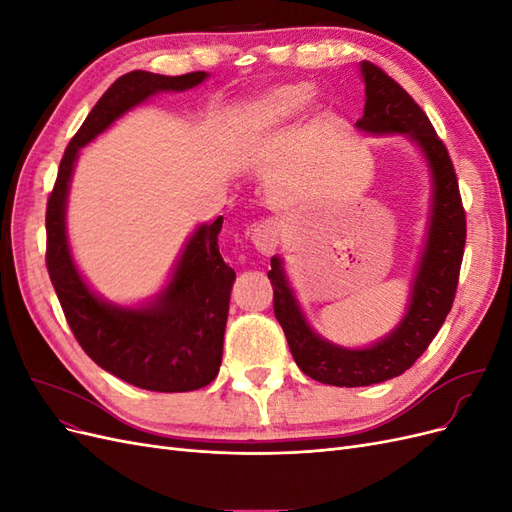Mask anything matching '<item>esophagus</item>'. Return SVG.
I'll return each mask as SVG.
<instances>
[{
	"mask_svg": "<svg viewBox=\"0 0 512 512\" xmlns=\"http://www.w3.org/2000/svg\"><path fill=\"white\" fill-rule=\"evenodd\" d=\"M280 224L275 220H265L260 222L254 232H252V243L260 254H273L277 250V245H280Z\"/></svg>",
	"mask_w": 512,
	"mask_h": 512,
	"instance_id": "1",
	"label": "esophagus"
}]
</instances>
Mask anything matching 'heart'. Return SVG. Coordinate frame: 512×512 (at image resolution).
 Listing matches in <instances>:
<instances>
[{
    "label": "heart",
    "mask_w": 512,
    "mask_h": 512,
    "mask_svg": "<svg viewBox=\"0 0 512 512\" xmlns=\"http://www.w3.org/2000/svg\"><path fill=\"white\" fill-rule=\"evenodd\" d=\"M312 83L273 85L247 100L237 113V134L243 141H256L277 128L286 126L314 98Z\"/></svg>",
    "instance_id": "heart-1"
}]
</instances>
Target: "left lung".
Segmentation results:
<instances>
[{"instance_id": "left-lung-1", "label": "left lung", "mask_w": 512, "mask_h": 512, "mask_svg": "<svg viewBox=\"0 0 512 512\" xmlns=\"http://www.w3.org/2000/svg\"><path fill=\"white\" fill-rule=\"evenodd\" d=\"M365 83L363 117L354 128L371 136H404L425 158L431 198L425 241L418 254L406 312L391 333L361 348L329 342L312 329L284 269V258H271L275 318L288 348L305 376L331 386H369L404 374L436 337L453 307L459 267L466 245V213L448 151L408 94L378 66L361 61Z\"/></svg>"}]
</instances>
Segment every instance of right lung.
Segmentation results:
<instances>
[{"label":"right lung","instance_id":"add662e5","mask_svg":"<svg viewBox=\"0 0 512 512\" xmlns=\"http://www.w3.org/2000/svg\"><path fill=\"white\" fill-rule=\"evenodd\" d=\"M207 72L123 74L91 108L59 164L46 205V269L81 348L108 374L156 393H185L215 380L222 365L232 271L218 245L224 218L198 224L160 292L136 305L102 299L79 271L68 241V194L81 149L132 108L164 91H188Z\"/></svg>","mask_w":512,"mask_h":512}]
</instances>
